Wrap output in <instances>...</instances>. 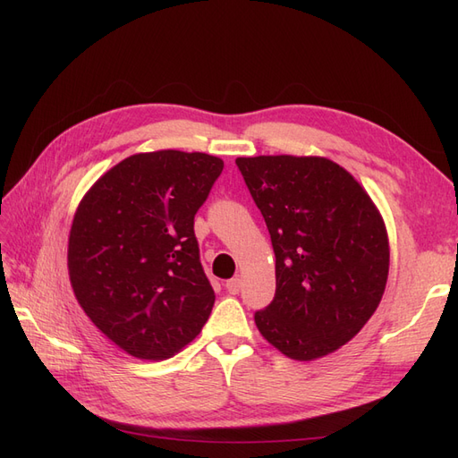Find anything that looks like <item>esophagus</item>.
<instances>
[{"mask_svg": "<svg viewBox=\"0 0 458 458\" xmlns=\"http://www.w3.org/2000/svg\"><path fill=\"white\" fill-rule=\"evenodd\" d=\"M225 288H227L229 294H239V290H241V279H239V276H234V279L227 281Z\"/></svg>", "mask_w": 458, "mask_h": 458, "instance_id": "esophagus-1", "label": "esophagus"}]
</instances>
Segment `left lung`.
Instances as JSON below:
<instances>
[{
  "label": "left lung",
  "mask_w": 458,
  "mask_h": 458,
  "mask_svg": "<svg viewBox=\"0 0 458 458\" xmlns=\"http://www.w3.org/2000/svg\"><path fill=\"white\" fill-rule=\"evenodd\" d=\"M275 252V298L256 327L276 350L313 361L350 342L382 300L390 246L377 206L323 157L237 158Z\"/></svg>",
  "instance_id": "8db88e82"
}]
</instances>
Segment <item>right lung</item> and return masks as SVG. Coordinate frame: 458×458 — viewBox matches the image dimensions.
<instances>
[{
	"mask_svg": "<svg viewBox=\"0 0 458 458\" xmlns=\"http://www.w3.org/2000/svg\"><path fill=\"white\" fill-rule=\"evenodd\" d=\"M221 170L224 160L204 152H141L97 179L78 206L68 237L74 296L137 359L172 357L212 313L195 214Z\"/></svg>",
	"mask_w": 458,
	"mask_h": 458,
	"instance_id": "add662e5",
	"label": "right lung"
}]
</instances>
